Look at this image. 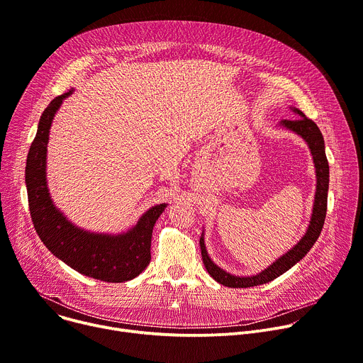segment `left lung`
<instances>
[{"instance_id":"obj_1","label":"left lung","mask_w":363,"mask_h":363,"mask_svg":"<svg viewBox=\"0 0 363 363\" xmlns=\"http://www.w3.org/2000/svg\"><path fill=\"white\" fill-rule=\"evenodd\" d=\"M294 112L298 115V118L284 119V121H281V125L286 126L287 129L296 132L297 135H300L307 142V145L313 155L318 185H316V198H315V205H313L312 221H310V225H308L304 237L287 254L280 257L279 260L276 263H273L269 269H266L260 274L252 276V277H235V276H231L227 272L221 270L218 266H216L211 262L208 254H206L203 237H201L199 244H201L202 263H203L206 272L210 273V276L223 286L234 287V289L252 287V286L264 284V283L274 280L276 277L281 276L289 269H291L297 262H300L301 258L307 254V251L313 247V244L316 242V240L319 238V235L322 233L325 218H326V211H328V189H329V164H328L326 152H325V140H323L320 129L312 119L306 118L304 113L297 109H294Z\"/></svg>"}]
</instances>
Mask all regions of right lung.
Instances as JSON below:
<instances>
[{
  "mask_svg": "<svg viewBox=\"0 0 363 363\" xmlns=\"http://www.w3.org/2000/svg\"><path fill=\"white\" fill-rule=\"evenodd\" d=\"M72 91L50 101L40 118L37 135L28 150L26 184L31 221L43 244L76 272L108 283L128 281L139 276L149 264L152 230L167 205L152 206L129 233L116 237L76 228L56 210L45 182L48 130L63 99Z\"/></svg>",
  "mask_w": 363,
  "mask_h": 363,
  "instance_id": "add662e5",
  "label": "right lung"
}]
</instances>
